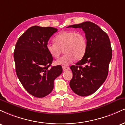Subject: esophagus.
Here are the masks:
<instances>
[{"label":"esophagus","mask_w":125,"mask_h":125,"mask_svg":"<svg viewBox=\"0 0 125 125\" xmlns=\"http://www.w3.org/2000/svg\"><path fill=\"white\" fill-rule=\"evenodd\" d=\"M62 69H63V71H67V70H69L70 68L67 66H63Z\"/></svg>","instance_id":"34e87169"}]
</instances>
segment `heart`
Returning <instances> with one entry per match:
<instances>
[{
    "label": "heart",
    "mask_w": 125,
    "mask_h": 125,
    "mask_svg": "<svg viewBox=\"0 0 125 125\" xmlns=\"http://www.w3.org/2000/svg\"><path fill=\"white\" fill-rule=\"evenodd\" d=\"M54 43H48L46 49L52 58H59L63 49L65 53L55 62L56 64L69 65L75 59H81L87 49L85 36L81 31H63L54 38Z\"/></svg>",
    "instance_id": "1"
}]
</instances>
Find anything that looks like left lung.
<instances>
[{
  "mask_svg": "<svg viewBox=\"0 0 125 125\" xmlns=\"http://www.w3.org/2000/svg\"><path fill=\"white\" fill-rule=\"evenodd\" d=\"M67 28H81L85 33L86 52L76 65L71 66L73 77L69 84L76 94L86 96L95 92L107 76L112 56L110 40L100 27L91 21H84Z\"/></svg>",
  "mask_w": 125,
  "mask_h": 125,
  "instance_id": "1",
  "label": "left lung"
}]
</instances>
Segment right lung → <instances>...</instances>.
I'll return each instance as SVG.
<instances>
[{"mask_svg": "<svg viewBox=\"0 0 125 125\" xmlns=\"http://www.w3.org/2000/svg\"><path fill=\"white\" fill-rule=\"evenodd\" d=\"M58 29L33 26L19 38L14 51L16 72L28 93L43 97L52 91L54 81L62 73L61 66H51L53 58L46 49L49 39Z\"/></svg>", "mask_w": 125, "mask_h": 125, "instance_id": "add662e5", "label": "right lung"}]
</instances>
